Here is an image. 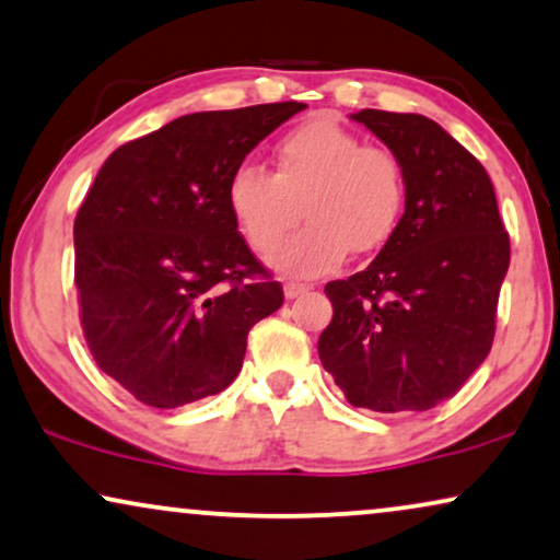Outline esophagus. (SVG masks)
I'll return each instance as SVG.
<instances>
[{
    "label": "esophagus",
    "instance_id": "34e87169",
    "mask_svg": "<svg viewBox=\"0 0 560 560\" xmlns=\"http://www.w3.org/2000/svg\"><path fill=\"white\" fill-rule=\"evenodd\" d=\"M307 292H310V287L300 284V281H287V284H284L287 300H300V296H304Z\"/></svg>",
    "mask_w": 560,
    "mask_h": 560
}]
</instances>
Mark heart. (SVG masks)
Listing matches in <instances>:
<instances>
[{
	"label": "heart",
	"instance_id": "heart-1",
	"mask_svg": "<svg viewBox=\"0 0 560 560\" xmlns=\"http://www.w3.org/2000/svg\"><path fill=\"white\" fill-rule=\"evenodd\" d=\"M407 202L405 171L386 148L317 117L273 145V174L241 166L228 182V210L253 250L268 253L305 207L311 225L271 253L268 264L292 279H317L350 250L376 253L397 235Z\"/></svg>",
	"mask_w": 560,
	"mask_h": 560
}]
</instances>
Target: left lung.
Listing matches in <instances>:
<instances>
[{"instance_id":"1","label":"left lung","mask_w":560,"mask_h":560,"mask_svg":"<svg viewBox=\"0 0 560 560\" xmlns=\"http://www.w3.org/2000/svg\"><path fill=\"white\" fill-rule=\"evenodd\" d=\"M350 117L397 155L407 202L366 271L325 287L319 361L353 407L424 412L489 355L510 235L489 174L441 125L382 109Z\"/></svg>"}]
</instances>
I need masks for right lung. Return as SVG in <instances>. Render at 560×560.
<instances>
[{
  "label": "right lung",
  "instance_id": "1",
  "mask_svg": "<svg viewBox=\"0 0 560 560\" xmlns=\"http://www.w3.org/2000/svg\"><path fill=\"white\" fill-rule=\"evenodd\" d=\"M302 102L194 112L119 145L73 222L81 327L96 366L148 407L212 397L250 327L284 304L228 210V182Z\"/></svg>",
  "mask_w": 560,
  "mask_h": 560
}]
</instances>
